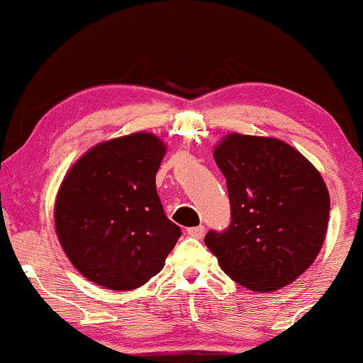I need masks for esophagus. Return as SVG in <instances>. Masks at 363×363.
Returning <instances> with one entry per match:
<instances>
[{
  "mask_svg": "<svg viewBox=\"0 0 363 363\" xmlns=\"http://www.w3.org/2000/svg\"><path fill=\"white\" fill-rule=\"evenodd\" d=\"M186 233L193 238H203V233H205V226H193L188 228Z\"/></svg>",
  "mask_w": 363,
  "mask_h": 363,
  "instance_id": "esophagus-1",
  "label": "esophagus"
}]
</instances>
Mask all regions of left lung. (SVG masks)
Returning a JSON list of instances; mask_svg holds the SVG:
<instances>
[{"label": "left lung", "instance_id": "obj_1", "mask_svg": "<svg viewBox=\"0 0 363 363\" xmlns=\"http://www.w3.org/2000/svg\"><path fill=\"white\" fill-rule=\"evenodd\" d=\"M213 157L226 178L231 223L225 233H208V250L250 291L294 282L315 261L329 225L319 170L279 138L236 132L216 143Z\"/></svg>", "mask_w": 363, "mask_h": 363}]
</instances>
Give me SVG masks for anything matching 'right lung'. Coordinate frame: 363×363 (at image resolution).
<instances>
[{"label":"right lung","instance_id":"obj_1","mask_svg":"<svg viewBox=\"0 0 363 363\" xmlns=\"http://www.w3.org/2000/svg\"><path fill=\"white\" fill-rule=\"evenodd\" d=\"M165 152L162 138L135 132L97 143L69 168L54 203V225L86 279L130 291L165 266L182 235L155 188Z\"/></svg>","mask_w":363,"mask_h":363}]
</instances>
